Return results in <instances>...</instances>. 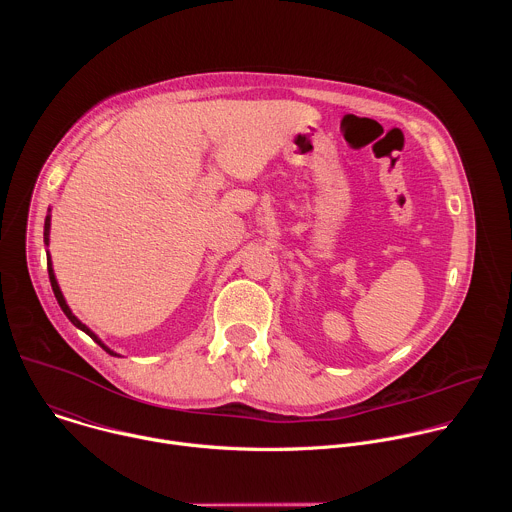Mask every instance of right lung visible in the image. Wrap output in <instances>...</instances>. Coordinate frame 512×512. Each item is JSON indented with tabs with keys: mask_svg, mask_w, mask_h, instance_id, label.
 Segmentation results:
<instances>
[{
	"mask_svg": "<svg viewBox=\"0 0 512 512\" xmlns=\"http://www.w3.org/2000/svg\"><path fill=\"white\" fill-rule=\"evenodd\" d=\"M48 231H50V216H46V223H44V239H46V243H48ZM48 275H50V285H52V291H54V296H56V300H58V306L62 308V312L66 314V318H68L72 324H75L77 328H81L83 332H87V334H89V336H91V338H93V340H95V342H97L105 352H109V354L117 356V354H115V352H111V350H109V348H107V346H105V344H103V342H101V340H99V338H97V336H95V334H93V332H91V330H89V328H87V326H85V324L75 316V314L70 312V308L66 306L64 298H62V291L58 289V283H56V279H54V273H52L50 263H48Z\"/></svg>",
	"mask_w": 512,
	"mask_h": 512,
	"instance_id": "1",
	"label": "right lung"
}]
</instances>
